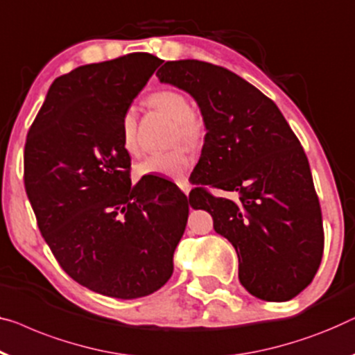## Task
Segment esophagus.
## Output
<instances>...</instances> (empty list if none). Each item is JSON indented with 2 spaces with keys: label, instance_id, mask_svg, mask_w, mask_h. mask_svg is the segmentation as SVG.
I'll return each instance as SVG.
<instances>
[{
  "label": "esophagus",
  "instance_id": "34e87169",
  "mask_svg": "<svg viewBox=\"0 0 355 355\" xmlns=\"http://www.w3.org/2000/svg\"><path fill=\"white\" fill-rule=\"evenodd\" d=\"M178 186H179V189L182 190L184 193L189 195V192H190V184L186 181V179H184V181H179V182H178Z\"/></svg>",
  "mask_w": 355,
  "mask_h": 355
}]
</instances>
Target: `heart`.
Returning a JSON list of instances; mask_svg holds the SVG:
<instances>
[{
	"instance_id": "obj_1",
	"label": "heart",
	"mask_w": 355,
	"mask_h": 355,
	"mask_svg": "<svg viewBox=\"0 0 355 355\" xmlns=\"http://www.w3.org/2000/svg\"><path fill=\"white\" fill-rule=\"evenodd\" d=\"M148 104L168 115L176 123L174 141H182L189 147H197L207 136V121L198 110L192 109L186 92L179 89H158L148 96ZM121 146L130 155L139 152L137 146V120L136 112L128 109L121 116L120 125ZM190 168V157L182 147L169 152L152 153L136 165L137 176H166L176 181L186 178Z\"/></svg>"
}]
</instances>
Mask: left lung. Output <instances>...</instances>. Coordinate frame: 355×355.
I'll return each mask as SVG.
<instances>
[{
  "instance_id": "obj_1",
  "label": "left lung",
  "mask_w": 355,
  "mask_h": 355,
  "mask_svg": "<svg viewBox=\"0 0 355 355\" xmlns=\"http://www.w3.org/2000/svg\"><path fill=\"white\" fill-rule=\"evenodd\" d=\"M157 76L192 94L207 121L192 208L211 214L216 232L232 243L240 284L251 295L277 302L295 297L314 279L325 240L300 139L274 101L224 67L176 60ZM209 187L238 198H214Z\"/></svg>"
}]
</instances>
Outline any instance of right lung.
Wrapping results in <instances>:
<instances>
[{
  "mask_svg": "<svg viewBox=\"0 0 355 355\" xmlns=\"http://www.w3.org/2000/svg\"><path fill=\"white\" fill-rule=\"evenodd\" d=\"M162 62L131 53L59 76L25 142V192L54 258L80 285L120 300L166 284L189 216L166 179L132 186L121 146V116Z\"/></svg>",
  "mask_w": 355,
  "mask_h": 355,
  "instance_id": "1",
  "label": "right lung"
}]
</instances>
